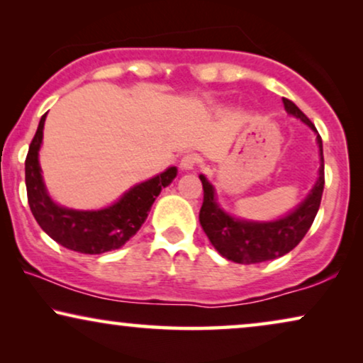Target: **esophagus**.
Masks as SVG:
<instances>
[{
    "mask_svg": "<svg viewBox=\"0 0 363 363\" xmlns=\"http://www.w3.org/2000/svg\"><path fill=\"white\" fill-rule=\"evenodd\" d=\"M198 162H200V158H198L195 153H188V155L182 158L180 167H182V170H195Z\"/></svg>",
    "mask_w": 363,
    "mask_h": 363,
    "instance_id": "esophagus-1",
    "label": "esophagus"
}]
</instances>
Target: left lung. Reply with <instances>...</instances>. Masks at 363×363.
Wrapping results in <instances>:
<instances>
[{
  "instance_id": "1",
  "label": "left lung",
  "mask_w": 363,
  "mask_h": 363,
  "mask_svg": "<svg viewBox=\"0 0 363 363\" xmlns=\"http://www.w3.org/2000/svg\"><path fill=\"white\" fill-rule=\"evenodd\" d=\"M282 102L291 116L301 118L312 130L317 132L314 123L294 102L289 99H282ZM317 145L320 150V168L314 188L294 211L276 221L259 223L230 216L218 206L215 188L211 183L206 180L205 175H200L203 185L200 225L208 240L223 257L240 264H256L284 256L299 245L314 223L324 191V155H322V138L319 133H317Z\"/></svg>"
}]
</instances>
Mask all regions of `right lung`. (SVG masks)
<instances>
[{
    "mask_svg": "<svg viewBox=\"0 0 363 363\" xmlns=\"http://www.w3.org/2000/svg\"><path fill=\"white\" fill-rule=\"evenodd\" d=\"M46 113L39 121L29 152L24 162L28 203L38 225L54 241L67 250L84 255H101L125 245L147 220L148 211L165 188L177 177V167L167 168L160 175L132 186L113 205L96 211L71 210L56 205L44 186L39 148L43 143V128Z\"/></svg>",
    "mask_w": 363,
    "mask_h": 363,
    "instance_id": "right-lung-1",
    "label": "right lung"
}]
</instances>
